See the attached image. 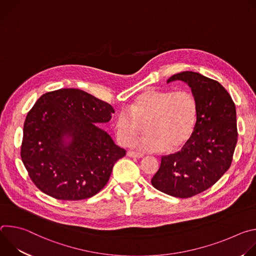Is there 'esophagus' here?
<instances>
[{
  "label": "esophagus",
  "instance_id": "1",
  "mask_svg": "<svg viewBox=\"0 0 256 256\" xmlns=\"http://www.w3.org/2000/svg\"><path fill=\"white\" fill-rule=\"evenodd\" d=\"M126 155L128 156V157H132V158H142L144 157V155L142 154H140V153H136V152H134V151H128V153H126Z\"/></svg>",
  "mask_w": 256,
  "mask_h": 256
}]
</instances>
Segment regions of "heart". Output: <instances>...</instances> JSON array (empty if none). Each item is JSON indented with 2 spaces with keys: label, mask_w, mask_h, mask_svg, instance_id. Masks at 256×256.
Wrapping results in <instances>:
<instances>
[{
  "label": "heart",
  "mask_w": 256,
  "mask_h": 256,
  "mask_svg": "<svg viewBox=\"0 0 256 256\" xmlns=\"http://www.w3.org/2000/svg\"><path fill=\"white\" fill-rule=\"evenodd\" d=\"M198 112V102L188 92L146 90L116 118V136L122 146H130L144 124L147 134L134 144L136 148L176 151L190 138Z\"/></svg>",
  "instance_id": "obj_1"
}]
</instances>
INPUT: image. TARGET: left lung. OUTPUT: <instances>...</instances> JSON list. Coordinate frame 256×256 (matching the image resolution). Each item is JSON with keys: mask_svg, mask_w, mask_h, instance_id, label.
I'll list each match as a JSON object with an SVG mask.
<instances>
[{"mask_svg": "<svg viewBox=\"0 0 256 256\" xmlns=\"http://www.w3.org/2000/svg\"><path fill=\"white\" fill-rule=\"evenodd\" d=\"M188 84L198 102V120L181 151L163 156L152 186L171 196L186 198L214 186L232 163L237 144L236 107L218 82L200 72L186 70L167 83Z\"/></svg>", "mask_w": 256, "mask_h": 256, "instance_id": "obj_1", "label": "left lung"}]
</instances>
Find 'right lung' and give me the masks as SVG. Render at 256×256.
<instances>
[{"label":"right lung","instance_id":"add662e5","mask_svg":"<svg viewBox=\"0 0 256 256\" xmlns=\"http://www.w3.org/2000/svg\"><path fill=\"white\" fill-rule=\"evenodd\" d=\"M114 107L74 88L44 94L28 112L21 159L42 192L80 200L99 192L126 150L97 124L108 122Z\"/></svg>","mask_w":256,"mask_h":256}]
</instances>
